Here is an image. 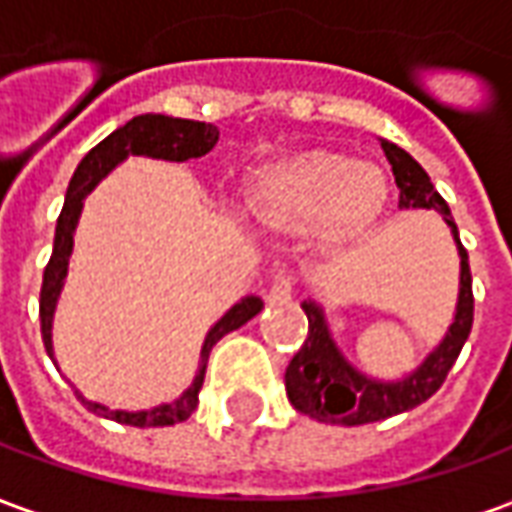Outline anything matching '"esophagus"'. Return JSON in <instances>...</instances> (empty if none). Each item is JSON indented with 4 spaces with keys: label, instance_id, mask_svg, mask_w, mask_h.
Wrapping results in <instances>:
<instances>
[{
    "label": "esophagus",
    "instance_id": "esophagus-1",
    "mask_svg": "<svg viewBox=\"0 0 512 512\" xmlns=\"http://www.w3.org/2000/svg\"><path fill=\"white\" fill-rule=\"evenodd\" d=\"M293 296V277L290 274H277L274 277V285L268 290V301H274V304H285Z\"/></svg>",
    "mask_w": 512,
    "mask_h": 512
}]
</instances>
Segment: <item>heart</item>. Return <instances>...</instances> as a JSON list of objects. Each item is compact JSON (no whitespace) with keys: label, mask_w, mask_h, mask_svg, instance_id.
Masks as SVG:
<instances>
[{"label":"heart","mask_w":512,"mask_h":512,"mask_svg":"<svg viewBox=\"0 0 512 512\" xmlns=\"http://www.w3.org/2000/svg\"><path fill=\"white\" fill-rule=\"evenodd\" d=\"M241 202L263 230H310L321 249H343L376 230L389 205V180L373 161L315 147L255 169Z\"/></svg>","instance_id":"1"}]
</instances>
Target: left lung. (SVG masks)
I'll return each instance as SVG.
<instances>
[{"label":"left lung","mask_w":512,"mask_h":512,"mask_svg":"<svg viewBox=\"0 0 512 512\" xmlns=\"http://www.w3.org/2000/svg\"><path fill=\"white\" fill-rule=\"evenodd\" d=\"M381 147H384L386 161L392 164V175L400 189V211H436L450 227L452 241L458 246V257H461V279H458L455 315L441 343L411 373L395 381L367 376L359 367L351 365L334 343L321 304L315 299L301 301V310L307 315L310 329H307V340L301 345V351L290 359L285 370L288 400L296 411L307 417L329 422V425H348V428L381 422V419L395 417L425 403L444 384L450 367L455 365L466 337L472 332L474 318L469 255L458 238V227L452 222L447 202L433 189L428 172L419 167L403 147L392 145L386 139H381Z\"/></svg>","instance_id":"8db88e82"}]
</instances>
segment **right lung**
Here are the masks:
<instances>
[{"label": "right lung", "mask_w": 512, "mask_h": 512, "mask_svg": "<svg viewBox=\"0 0 512 512\" xmlns=\"http://www.w3.org/2000/svg\"><path fill=\"white\" fill-rule=\"evenodd\" d=\"M219 142V128L213 123H200V120H183V117L169 115H139L128 120L126 126L106 136L104 142L87 153L79 161V167L73 172L68 191H65V205H62L60 219H57V233H54V252L46 271H43V288H40V332H43V343L46 351L54 359V340H51V326H54V310L60 301L62 285L68 277V260L73 252V233L82 216L84 197L101 183V180L123 164L128 156H147L161 158V161H191V158H202L211 153ZM263 310V299L260 296H244V299L233 304L224 312L219 321L213 323L205 343L200 348V365H197V376L191 386L172 403H161V406L142 408V411H123V408H109L104 403H95L76 389V397L82 400L87 411H93L98 417L115 419L120 425H131V428H164V425H178L183 419L191 417V411L200 403V389L205 381V367H208V356L211 348L224 334L241 329L246 321H252L257 312ZM57 365V359H54Z\"/></svg>", "instance_id": "add662e5"}]
</instances>
